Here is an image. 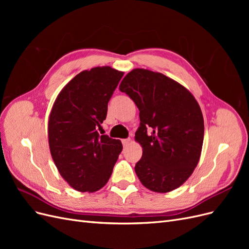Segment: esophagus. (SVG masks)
Returning a JSON list of instances; mask_svg holds the SVG:
<instances>
[{
  "label": "esophagus",
  "instance_id": "esophagus-1",
  "mask_svg": "<svg viewBox=\"0 0 249 249\" xmlns=\"http://www.w3.org/2000/svg\"><path fill=\"white\" fill-rule=\"evenodd\" d=\"M122 142H123V145H124V146H126V145H129V144H130L131 139H130V138H127V139H123V140H122Z\"/></svg>",
  "mask_w": 249,
  "mask_h": 249
}]
</instances>
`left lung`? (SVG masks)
Segmentation results:
<instances>
[{
	"instance_id": "left-lung-1",
	"label": "left lung",
	"mask_w": 249,
	"mask_h": 249,
	"mask_svg": "<svg viewBox=\"0 0 249 249\" xmlns=\"http://www.w3.org/2000/svg\"><path fill=\"white\" fill-rule=\"evenodd\" d=\"M119 90L139 109L135 134L142 147L135 172L141 184L158 193L182 186L197 166L203 142V117L192 93L165 74L135 69Z\"/></svg>"
}]
</instances>
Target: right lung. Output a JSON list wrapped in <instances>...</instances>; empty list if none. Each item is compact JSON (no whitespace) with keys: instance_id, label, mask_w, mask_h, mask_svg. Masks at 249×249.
I'll use <instances>...</instances> for the list:
<instances>
[{"instance_id":"right-lung-1","label":"right lung","mask_w":249,"mask_h":249,"mask_svg":"<svg viewBox=\"0 0 249 249\" xmlns=\"http://www.w3.org/2000/svg\"><path fill=\"white\" fill-rule=\"evenodd\" d=\"M124 71L110 66L83 71L59 92L49 122L50 152L64 180L74 190L95 192L109 180L123 150L118 139L100 135L108 103Z\"/></svg>"}]
</instances>
